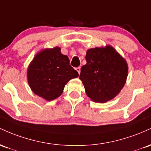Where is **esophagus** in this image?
I'll list each match as a JSON object with an SVG mask.
<instances>
[{"mask_svg": "<svg viewBox=\"0 0 151 151\" xmlns=\"http://www.w3.org/2000/svg\"><path fill=\"white\" fill-rule=\"evenodd\" d=\"M76 70H77V72L78 73V74H80V73H81V67H78V68H76Z\"/></svg>", "mask_w": 151, "mask_h": 151, "instance_id": "1", "label": "esophagus"}]
</instances>
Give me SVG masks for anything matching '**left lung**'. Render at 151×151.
Instances as JSON below:
<instances>
[{
	"instance_id": "left-lung-1",
	"label": "left lung",
	"mask_w": 151,
	"mask_h": 151,
	"mask_svg": "<svg viewBox=\"0 0 151 151\" xmlns=\"http://www.w3.org/2000/svg\"><path fill=\"white\" fill-rule=\"evenodd\" d=\"M87 63L81 69L80 79L92 101L106 103L120 93L126 83L128 65L111 46L88 50Z\"/></svg>"
}]
</instances>
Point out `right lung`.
<instances>
[{"mask_svg":"<svg viewBox=\"0 0 151 151\" xmlns=\"http://www.w3.org/2000/svg\"><path fill=\"white\" fill-rule=\"evenodd\" d=\"M78 73L70 65V60L55 47L40 52L30 64L28 81L35 94L52 101L62 94L65 84L77 78Z\"/></svg>","mask_w":151,"mask_h":151,"instance_id":"add662e5","label":"right lung"}]
</instances>
